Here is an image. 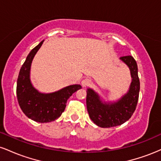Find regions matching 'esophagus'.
<instances>
[{"label": "esophagus", "instance_id": "34e87169", "mask_svg": "<svg viewBox=\"0 0 161 161\" xmlns=\"http://www.w3.org/2000/svg\"><path fill=\"white\" fill-rule=\"evenodd\" d=\"M92 84V80L90 79H84L82 81V86L83 87H87V86H89L90 85Z\"/></svg>", "mask_w": 161, "mask_h": 161}]
</instances>
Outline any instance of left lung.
Returning a JSON list of instances; mask_svg holds the SVG:
<instances>
[{"label":"left lung","mask_w":161,"mask_h":161,"mask_svg":"<svg viewBox=\"0 0 161 161\" xmlns=\"http://www.w3.org/2000/svg\"><path fill=\"white\" fill-rule=\"evenodd\" d=\"M120 60L130 69L132 82L128 92L116 102H102L93 89L88 88L86 96L87 110L90 118L102 128L117 126L129 120L137 106L140 90L138 66L132 56L121 57Z\"/></svg>","instance_id":"left-lung-1"}]
</instances>
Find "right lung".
Here are the masks:
<instances>
[{"mask_svg": "<svg viewBox=\"0 0 161 161\" xmlns=\"http://www.w3.org/2000/svg\"><path fill=\"white\" fill-rule=\"evenodd\" d=\"M44 41L29 53L20 69L16 86V95L19 107L25 115L38 123H49L61 116L69 97L82 87L80 85L66 86L52 93H41L32 86L30 68L32 60Z\"/></svg>", "mask_w": 161, "mask_h": 161, "instance_id": "right-lung-1", "label": "right lung"}]
</instances>
